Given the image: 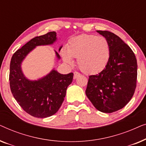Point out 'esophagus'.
Returning a JSON list of instances; mask_svg holds the SVG:
<instances>
[{
    "mask_svg": "<svg viewBox=\"0 0 146 146\" xmlns=\"http://www.w3.org/2000/svg\"><path fill=\"white\" fill-rule=\"evenodd\" d=\"M80 74L77 72H75L74 73V79H76L78 77L80 76Z\"/></svg>",
    "mask_w": 146,
    "mask_h": 146,
    "instance_id": "34e87169",
    "label": "esophagus"
}]
</instances>
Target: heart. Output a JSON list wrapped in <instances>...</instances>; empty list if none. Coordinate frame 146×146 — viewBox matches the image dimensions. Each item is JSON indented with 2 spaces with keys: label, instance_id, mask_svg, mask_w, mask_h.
I'll return each instance as SVG.
<instances>
[{
  "label": "heart",
  "instance_id": "obj_1",
  "mask_svg": "<svg viewBox=\"0 0 146 146\" xmlns=\"http://www.w3.org/2000/svg\"><path fill=\"white\" fill-rule=\"evenodd\" d=\"M61 56L66 64L72 66V58H76L79 68L85 74L102 71L110 58V46L104 37L82 35L69 41L67 49L62 48Z\"/></svg>",
  "mask_w": 146,
  "mask_h": 146
}]
</instances>
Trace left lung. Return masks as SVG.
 I'll list each match as a JSON object with an SVG mask.
<instances>
[{
	"label": "left lung",
	"instance_id": "1",
	"mask_svg": "<svg viewBox=\"0 0 146 146\" xmlns=\"http://www.w3.org/2000/svg\"><path fill=\"white\" fill-rule=\"evenodd\" d=\"M96 32L108 41L110 58L102 71L90 76L86 94L98 110L112 113L123 108L134 94L137 60L130 47L115 34Z\"/></svg>",
	"mask_w": 146,
	"mask_h": 146
}]
</instances>
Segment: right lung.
<instances>
[{
  "mask_svg": "<svg viewBox=\"0 0 146 146\" xmlns=\"http://www.w3.org/2000/svg\"><path fill=\"white\" fill-rule=\"evenodd\" d=\"M56 40V32L36 36L18 50L11 58L9 81L12 94L22 108L36 117L44 118L57 112L64 100L67 88L72 82L74 74L72 72L62 74L53 68L44 76L32 80L24 74L22 63L36 46L52 45ZM55 54L57 59H60L56 51Z\"/></svg>",
  "mask_w": 146,
  "mask_h": 146,
  "instance_id": "right-lung-1",
  "label": "right lung"
}]
</instances>
